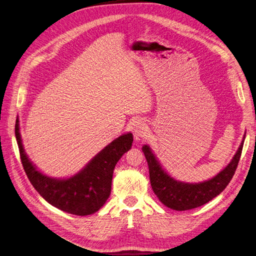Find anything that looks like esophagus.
I'll return each instance as SVG.
<instances>
[{
	"label": "esophagus",
	"mask_w": 256,
	"mask_h": 256,
	"mask_svg": "<svg viewBox=\"0 0 256 256\" xmlns=\"http://www.w3.org/2000/svg\"><path fill=\"white\" fill-rule=\"evenodd\" d=\"M146 123L141 119H138L133 123V126H132V130H133L136 140H140L141 138L146 136Z\"/></svg>",
	"instance_id": "34e87169"
}]
</instances>
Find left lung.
Wrapping results in <instances>:
<instances>
[{
  "label": "left lung",
  "instance_id": "8db88e82",
  "mask_svg": "<svg viewBox=\"0 0 256 256\" xmlns=\"http://www.w3.org/2000/svg\"><path fill=\"white\" fill-rule=\"evenodd\" d=\"M244 139L232 158L231 162L216 176L200 184H188L175 180L160 166L148 146H142V152L148 164L150 182L158 200L172 210L186 211L195 209L212 200L229 184L238 168L244 146Z\"/></svg>",
  "mask_w": 256,
  "mask_h": 256
}]
</instances>
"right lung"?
Wrapping results in <instances>:
<instances>
[{"label": "right lung", "mask_w": 256, "mask_h": 256, "mask_svg": "<svg viewBox=\"0 0 256 256\" xmlns=\"http://www.w3.org/2000/svg\"><path fill=\"white\" fill-rule=\"evenodd\" d=\"M14 133L24 171L38 193L59 210L79 216L97 212L106 204L112 190L114 168L133 144V134L121 135L94 156L78 174L56 179L38 171L28 159L22 144L18 118Z\"/></svg>", "instance_id": "add662e5"}]
</instances>
